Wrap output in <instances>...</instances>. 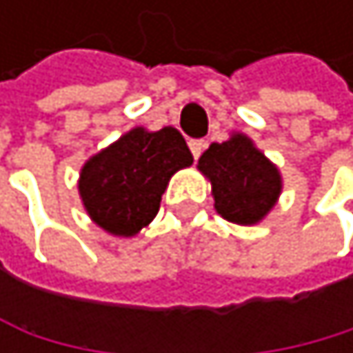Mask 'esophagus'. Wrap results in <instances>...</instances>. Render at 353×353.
Listing matches in <instances>:
<instances>
[{
  "label": "esophagus",
  "mask_w": 353,
  "mask_h": 353,
  "mask_svg": "<svg viewBox=\"0 0 353 353\" xmlns=\"http://www.w3.org/2000/svg\"><path fill=\"white\" fill-rule=\"evenodd\" d=\"M188 145H190V152H192V157L194 159H199L201 154H203V150H205V141H203V139H190L188 141Z\"/></svg>",
  "instance_id": "obj_1"
}]
</instances>
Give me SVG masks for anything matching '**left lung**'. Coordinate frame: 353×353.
<instances>
[{"label": "left lung", "mask_w": 353, "mask_h": 353, "mask_svg": "<svg viewBox=\"0 0 353 353\" xmlns=\"http://www.w3.org/2000/svg\"><path fill=\"white\" fill-rule=\"evenodd\" d=\"M199 169L210 178L216 210L235 224L263 220L281 192V178L245 135L212 143L199 159Z\"/></svg>", "instance_id": "left-lung-1"}]
</instances>
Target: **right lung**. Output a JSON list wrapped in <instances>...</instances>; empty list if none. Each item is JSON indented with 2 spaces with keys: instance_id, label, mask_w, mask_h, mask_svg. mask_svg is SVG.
I'll list each match as a JSON object with an SVG mask.
<instances>
[{
  "instance_id": "1",
  "label": "right lung",
  "mask_w": 353,
  "mask_h": 353,
  "mask_svg": "<svg viewBox=\"0 0 353 353\" xmlns=\"http://www.w3.org/2000/svg\"><path fill=\"white\" fill-rule=\"evenodd\" d=\"M188 165L192 154L178 129L137 127L84 165L80 196L101 228L131 237L152 222L169 178Z\"/></svg>"
}]
</instances>
